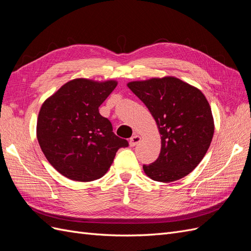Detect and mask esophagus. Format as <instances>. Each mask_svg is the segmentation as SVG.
Masks as SVG:
<instances>
[{"label": "esophagus", "instance_id": "obj_1", "mask_svg": "<svg viewBox=\"0 0 251 251\" xmlns=\"http://www.w3.org/2000/svg\"><path fill=\"white\" fill-rule=\"evenodd\" d=\"M140 140H141V137H140L139 135H134V136H132L131 139H130V146H131V147H135L136 144H138V143L140 142Z\"/></svg>", "mask_w": 251, "mask_h": 251}]
</instances>
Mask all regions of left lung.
Returning a JSON list of instances; mask_svg holds the SVG:
<instances>
[{"instance_id":"1","label":"left lung","mask_w":251,"mask_h":251,"mask_svg":"<svg viewBox=\"0 0 251 251\" xmlns=\"http://www.w3.org/2000/svg\"><path fill=\"white\" fill-rule=\"evenodd\" d=\"M127 87L147 105L161 135L157 160L143 165L148 177L169 183L198 165L210 146L215 125L199 89L174 76L131 81Z\"/></svg>"}]
</instances>
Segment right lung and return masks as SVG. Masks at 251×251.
Listing matches in <instances>:
<instances>
[{"label": "right lung", "mask_w": 251, "mask_h": 251, "mask_svg": "<svg viewBox=\"0 0 251 251\" xmlns=\"http://www.w3.org/2000/svg\"><path fill=\"white\" fill-rule=\"evenodd\" d=\"M116 86V80L75 78L42 104L36 137L49 163L66 178L80 182L101 178L116 151L128 146L98 110Z\"/></svg>", "instance_id": "right-lung-1"}]
</instances>
